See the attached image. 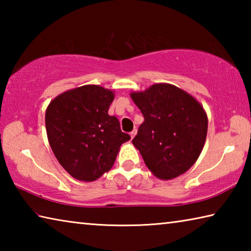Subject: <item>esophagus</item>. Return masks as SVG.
Segmentation results:
<instances>
[{"instance_id": "34e87169", "label": "esophagus", "mask_w": 251, "mask_h": 251, "mask_svg": "<svg viewBox=\"0 0 251 251\" xmlns=\"http://www.w3.org/2000/svg\"><path fill=\"white\" fill-rule=\"evenodd\" d=\"M136 133H137V129H136V128H135V129H133V130H131V131H130V134H129V135H130V137H131V139H133V138H134V136L136 135Z\"/></svg>"}]
</instances>
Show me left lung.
Returning a JSON list of instances; mask_svg holds the SVG:
<instances>
[{
  "label": "left lung",
  "instance_id": "8db88e82",
  "mask_svg": "<svg viewBox=\"0 0 251 251\" xmlns=\"http://www.w3.org/2000/svg\"><path fill=\"white\" fill-rule=\"evenodd\" d=\"M130 97L144 116L131 142L148 169L160 179L188 171L206 141L208 120L202 106L171 84H155Z\"/></svg>",
  "mask_w": 251,
  "mask_h": 251
}]
</instances>
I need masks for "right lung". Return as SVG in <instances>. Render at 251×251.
I'll return each mask as SVG.
<instances>
[{
	"instance_id": "1",
	"label": "right lung",
	"mask_w": 251,
	"mask_h": 251,
	"mask_svg": "<svg viewBox=\"0 0 251 251\" xmlns=\"http://www.w3.org/2000/svg\"><path fill=\"white\" fill-rule=\"evenodd\" d=\"M114 93L97 85H85L58 95L45 113L50 148L72 177L93 181L114 165L123 143L120 121L108 115Z\"/></svg>"
}]
</instances>
